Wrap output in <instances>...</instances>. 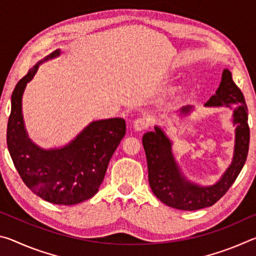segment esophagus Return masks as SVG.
<instances>
[{
  "mask_svg": "<svg viewBox=\"0 0 256 256\" xmlns=\"http://www.w3.org/2000/svg\"><path fill=\"white\" fill-rule=\"evenodd\" d=\"M149 126V120L146 118H138L133 122V128L136 131H144V130L148 128Z\"/></svg>",
  "mask_w": 256,
  "mask_h": 256,
  "instance_id": "esophagus-1",
  "label": "esophagus"
}]
</instances>
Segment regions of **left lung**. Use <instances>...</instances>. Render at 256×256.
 <instances>
[{
    "instance_id": "obj_1",
    "label": "left lung",
    "mask_w": 256,
    "mask_h": 256,
    "mask_svg": "<svg viewBox=\"0 0 256 256\" xmlns=\"http://www.w3.org/2000/svg\"><path fill=\"white\" fill-rule=\"evenodd\" d=\"M206 106L235 107L232 123L235 130V150L232 164L216 184L198 186L182 175L172 151V141L158 126L154 132H146L142 144L148 162L150 188L156 196L166 206L178 210L193 211L211 206L226 194L240 175L246 162L250 146L248 106L244 94L232 80V72L224 68L219 88ZM192 106L182 107V114H188Z\"/></svg>"
}]
</instances>
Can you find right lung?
Listing matches in <instances>:
<instances>
[{"label": "right lung", "instance_id": "right-lung-1", "mask_svg": "<svg viewBox=\"0 0 256 256\" xmlns=\"http://www.w3.org/2000/svg\"><path fill=\"white\" fill-rule=\"evenodd\" d=\"M60 53L56 50L40 60L16 84L11 96L6 144L20 177L36 196L54 204L72 206L98 192L126 126L123 118L94 120L60 149L44 150L30 140L22 118L24 88L36 74L38 66Z\"/></svg>", "mask_w": 256, "mask_h": 256}]
</instances>
